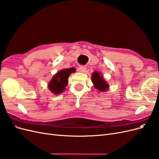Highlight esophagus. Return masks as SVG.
I'll use <instances>...</instances> for the list:
<instances>
[{
  "label": "esophagus",
  "instance_id": "obj_1",
  "mask_svg": "<svg viewBox=\"0 0 159 159\" xmlns=\"http://www.w3.org/2000/svg\"><path fill=\"white\" fill-rule=\"evenodd\" d=\"M78 70L81 72H84L86 70V67L85 66H80L78 67Z\"/></svg>",
  "mask_w": 159,
  "mask_h": 159
}]
</instances>
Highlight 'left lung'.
Instances as JSON below:
<instances>
[{
	"label": "left lung",
	"instance_id": "8db88e82",
	"mask_svg": "<svg viewBox=\"0 0 159 159\" xmlns=\"http://www.w3.org/2000/svg\"><path fill=\"white\" fill-rule=\"evenodd\" d=\"M91 80H92V82L94 84L95 89H98L100 91H105L108 89V84L103 80V76L101 75L98 72H93L92 76H91Z\"/></svg>",
	"mask_w": 159,
	"mask_h": 159
}]
</instances>
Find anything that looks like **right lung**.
Wrapping results in <instances>:
<instances>
[{
	"label": "right lung",
	"instance_id": "add662e5",
	"mask_svg": "<svg viewBox=\"0 0 159 159\" xmlns=\"http://www.w3.org/2000/svg\"><path fill=\"white\" fill-rule=\"evenodd\" d=\"M75 71L74 68L64 69L61 70L53 77L50 83L48 88L51 92L54 94H60L65 89L68 85V80L69 75Z\"/></svg>",
	"mask_w": 159,
	"mask_h": 159
}]
</instances>
